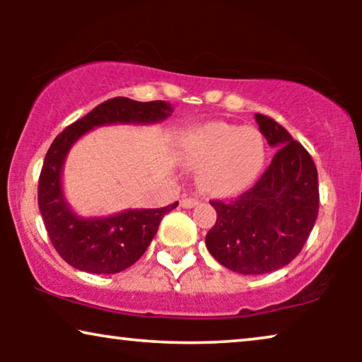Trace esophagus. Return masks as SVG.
I'll return each mask as SVG.
<instances>
[{"instance_id":"34e87169","label":"esophagus","mask_w":362,"mask_h":362,"mask_svg":"<svg viewBox=\"0 0 362 362\" xmlns=\"http://www.w3.org/2000/svg\"><path fill=\"white\" fill-rule=\"evenodd\" d=\"M180 204L182 207H186V209H189V207H194L196 204H199V199H197V197H182Z\"/></svg>"}]
</instances>
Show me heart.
<instances>
[{"label": "heart", "instance_id": "heart-1", "mask_svg": "<svg viewBox=\"0 0 362 362\" xmlns=\"http://www.w3.org/2000/svg\"><path fill=\"white\" fill-rule=\"evenodd\" d=\"M182 146L192 163L202 165L201 186L217 194L245 189L265 160V143L259 130L226 122L196 128L185 136Z\"/></svg>", "mask_w": 362, "mask_h": 362}]
</instances>
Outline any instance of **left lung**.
Segmentation results:
<instances>
[{"label": "left lung", "mask_w": 362, "mask_h": 362, "mask_svg": "<svg viewBox=\"0 0 362 362\" xmlns=\"http://www.w3.org/2000/svg\"><path fill=\"white\" fill-rule=\"evenodd\" d=\"M255 120L275 155L254 186L232 199L211 201L217 219L206 235L211 255L244 275L288 265L308 240L320 207L310 153L274 118L255 113Z\"/></svg>", "instance_id": "left-lung-1"}]
</instances>
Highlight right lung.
Returning <instances> with one entry per match:
<instances>
[{
	"mask_svg": "<svg viewBox=\"0 0 362 362\" xmlns=\"http://www.w3.org/2000/svg\"><path fill=\"white\" fill-rule=\"evenodd\" d=\"M171 113V105L163 100L115 97L69 125L49 146L39 176L37 204L54 249L69 265L88 274H117L128 269L145 254L161 219L177 202L160 209H130L100 219H82L69 209L62 196L61 173L67 151L93 127L155 123Z\"/></svg>",
	"mask_w": 362,
	"mask_h": 362,
	"instance_id": "right-lung-1",
	"label": "right lung"
}]
</instances>
